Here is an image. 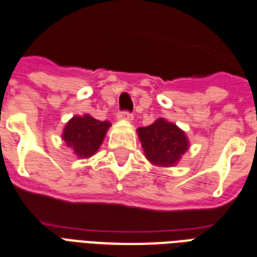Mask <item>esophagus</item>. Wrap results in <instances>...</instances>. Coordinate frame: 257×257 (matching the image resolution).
Masks as SVG:
<instances>
[{
  "instance_id": "obj_1",
  "label": "esophagus",
  "mask_w": 257,
  "mask_h": 257,
  "mask_svg": "<svg viewBox=\"0 0 257 257\" xmlns=\"http://www.w3.org/2000/svg\"><path fill=\"white\" fill-rule=\"evenodd\" d=\"M117 118L119 119V121H126V122H131L132 119H134V115L131 113H128V111H121V113L117 114Z\"/></svg>"
}]
</instances>
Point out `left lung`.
<instances>
[{
	"mask_svg": "<svg viewBox=\"0 0 257 257\" xmlns=\"http://www.w3.org/2000/svg\"><path fill=\"white\" fill-rule=\"evenodd\" d=\"M138 136L144 155L154 166H176L189 148L185 132L165 118H158L151 125L139 128Z\"/></svg>",
	"mask_w": 257,
	"mask_h": 257,
	"instance_id": "8db88e82",
	"label": "left lung"
}]
</instances>
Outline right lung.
<instances>
[{
    "instance_id": "1",
    "label": "right lung",
    "mask_w": 257,
    "mask_h": 257,
    "mask_svg": "<svg viewBox=\"0 0 257 257\" xmlns=\"http://www.w3.org/2000/svg\"><path fill=\"white\" fill-rule=\"evenodd\" d=\"M110 126L109 121H99L90 114L73 115L64 128L62 140L76 157L85 159L98 153Z\"/></svg>"
}]
</instances>
